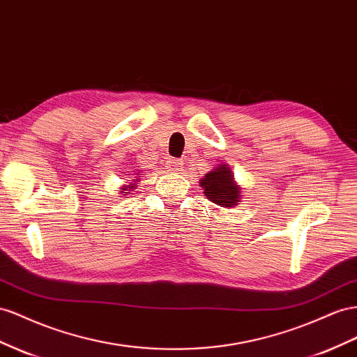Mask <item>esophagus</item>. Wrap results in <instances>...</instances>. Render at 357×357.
Returning <instances> with one entry per match:
<instances>
[{"instance_id": "1", "label": "esophagus", "mask_w": 357, "mask_h": 357, "mask_svg": "<svg viewBox=\"0 0 357 357\" xmlns=\"http://www.w3.org/2000/svg\"><path fill=\"white\" fill-rule=\"evenodd\" d=\"M169 169L174 172H180L183 169V160L181 159H171Z\"/></svg>"}]
</instances>
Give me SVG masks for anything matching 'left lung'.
Returning a JSON list of instances; mask_svg holds the SVG:
<instances>
[{"mask_svg": "<svg viewBox=\"0 0 357 357\" xmlns=\"http://www.w3.org/2000/svg\"><path fill=\"white\" fill-rule=\"evenodd\" d=\"M201 188H204V195L218 206L233 207L240 202V188L233 181V176L227 165H219L210 171L201 180Z\"/></svg>", "mask_w": 357, "mask_h": 357, "instance_id": "8db88e82", "label": "left lung"}]
</instances>
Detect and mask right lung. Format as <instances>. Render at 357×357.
<instances>
[{
  "mask_svg": "<svg viewBox=\"0 0 357 357\" xmlns=\"http://www.w3.org/2000/svg\"><path fill=\"white\" fill-rule=\"evenodd\" d=\"M132 185H133V183H132ZM132 188H133V186H130L129 189H132ZM124 194H129V192H124Z\"/></svg>",
  "mask_w": 357,
  "mask_h": 357,
  "instance_id": "right-lung-1",
  "label": "right lung"
}]
</instances>
